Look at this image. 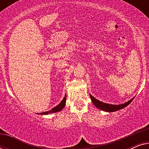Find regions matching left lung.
<instances>
[{
	"instance_id": "8db88e82",
	"label": "left lung",
	"mask_w": 149,
	"mask_h": 149,
	"mask_svg": "<svg viewBox=\"0 0 149 149\" xmlns=\"http://www.w3.org/2000/svg\"><path fill=\"white\" fill-rule=\"evenodd\" d=\"M91 101L93 103L95 107H96L97 109L102 110V111H107V112H114L117 111L118 110L122 109L123 108L127 107L128 104H130V103L132 102V100H133L134 98L130 100L127 102H125L123 104H119V105H114V104H107L104 102H102L97 100V99H95V97H93L92 95H90Z\"/></svg>"
}]
</instances>
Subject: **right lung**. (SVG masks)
<instances>
[{
    "label": "right lung",
    "mask_w": 149,
    "mask_h": 149,
    "mask_svg": "<svg viewBox=\"0 0 149 149\" xmlns=\"http://www.w3.org/2000/svg\"><path fill=\"white\" fill-rule=\"evenodd\" d=\"M66 95H65V97H64V99L62 100V101L58 105H57L56 107L53 108V109L52 110H50V111L43 112V113H41L39 114H41V115H47V114H49V113H56V112L60 111L62 109H64V106L66 104Z\"/></svg>",
    "instance_id": "add662e5"
}]
</instances>
